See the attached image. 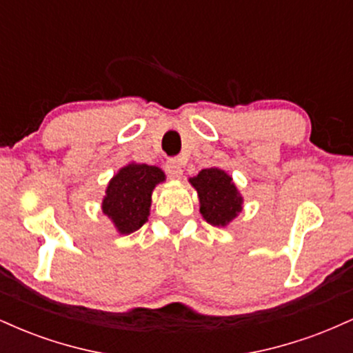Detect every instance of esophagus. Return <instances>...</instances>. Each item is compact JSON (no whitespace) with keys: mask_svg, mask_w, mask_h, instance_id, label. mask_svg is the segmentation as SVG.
I'll return each instance as SVG.
<instances>
[{"mask_svg":"<svg viewBox=\"0 0 353 353\" xmlns=\"http://www.w3.org/2000/svg\"><path fill=\"white\" fill-rule=\"evenodd\" d=\"M165 172L169 174V176L174 177V179H179L182 176V164L179 159H169L168 163H165Z\"/></svg>","mask_w":353,"mask_h":353,"instance_id":"34e87169","label":"esophagus"}]
</instances>
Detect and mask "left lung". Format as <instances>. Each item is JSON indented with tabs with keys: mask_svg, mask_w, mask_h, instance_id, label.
Masks as SVG:
<instances>
[{
	"mask_svg": "<svg viewBox=\"0 0 353 353\" xmlns=\"http://www.w3.org/2000/svg\"><path fill=\"white\" fill-rule=\"evenodd\" d=\"M189 182L197 190L199 210L210 225L225 228L242 210L244 197L239 192L232 177L222 169H202L197 176L189 177Z\"/></svg>",
	"mask_w": 353,
	"mask_h": 353,
	"instance_id": "left-lung-1",
	"label": "left lung"
}]
</instances>
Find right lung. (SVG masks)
<instances>
[{"mask_svg":"<svg viewBox=\"0 0 353 353\" xmlns=\"http://www.w3.org/2000/svg\"><path fill=\"white\" fill-rule=\"evenodd\" d=\"M164 181L163 169L137 163L125 164L112 176L101 208L117 232L128 236L143 228L151 212L152 190Z\"/></svg>","mask_w":353,"mask_h":353,"instance_id":"obj_1","label":"right lung"}]
</instances>
